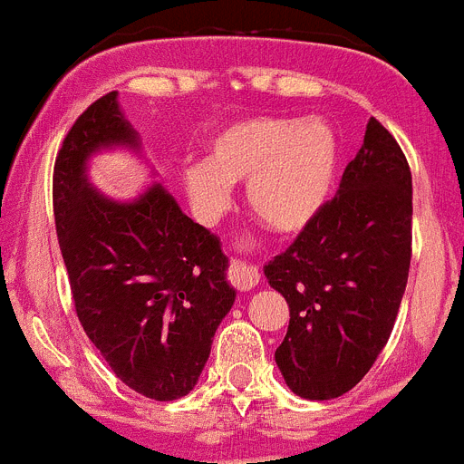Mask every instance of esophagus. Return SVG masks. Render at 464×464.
I'll return each mask as SVG.
<instances>
[{
    "label": "esophagus",
    "mask_w": 464,
    "mask_h": 464,
    "mask_svg": "<svg viewBox=\"0 0 464 464\" xmlns=\"http://www.w3.org/2000/svg\"><path fill=\"white\" fill-rule=\"evenodd\" d=\"M228 279L236 289L240 291H252L258 282H261V273L254 266L242 261H233L228 268Z\"/></svg>",
    "instance_id": "obj_1"
}]
</instances>
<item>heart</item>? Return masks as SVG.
<instances>
[{
  "instance_id": "b5f03b06",
  "label": "heart",
  "mask_w": 464,
  "mask_h": 464,
  "mask_svg": "<svg viewBox=\"0 0 464 464\" xmlns=\"http://www.w3.org/2000/svg\"><path fill=\"white\" fill-rule=\"evenodd\" d=\"M340 140L324 120L242 118L208 140V160L182 166L189 201L203 219L222 215L233 182L247 180V203L266 227L300 233L335 189Z\"/></svg>"
}]
</instances>
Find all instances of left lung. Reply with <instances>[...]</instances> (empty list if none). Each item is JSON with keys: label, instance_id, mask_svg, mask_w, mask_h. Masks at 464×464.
I'll use <instances>...</instances> for the list:
<instances>
[{"label": "left lung", "instance_id": "8db88e82", "mask_svg": "<svg viewBox=\"0 0 464 464\" xmlns=\"http://www.w3.org/2000/svg\"><path fill=\"white\" fill-rule=\"evenodd\" d=\"M411 261V170L398 140L370 118L335 198L286 252L263 266L289 303L275 352L304 400L352 391L386 346Z\"/></svg>", "mask_w": 464, "mask_h": 464}]
</instances>
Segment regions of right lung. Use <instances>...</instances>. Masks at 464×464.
Masks as SVG:
<instances>
[{
  "instance_id": "add662e5",
  "label": "right lung",
  "mask_w": 464,
  "mask_h": 464,
  "mask_svg": "<svg viewBox=\"0 0 464 464\" xmlns=\"http://www.w3.org/2000/svg\"><path fill=\"white\" fill-rule=\"evenodd\" d=\"M115 145L139 152L140 139L120 111L118 92H108L57 152V240L92 344L131 391L169 402L201 377L236 289L219 237L191 222L164 187L115 201L90 185V157Z\"/></svg>"
}]
</instances>
